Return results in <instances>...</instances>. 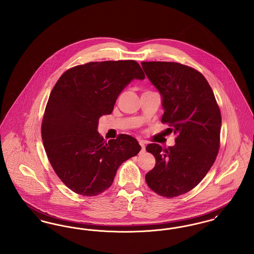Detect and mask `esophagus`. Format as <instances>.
<instances>
[{
	"label": "esophagus",
	"instance_id": "esophagus-1",
	"mask_svg": "<svg viewBox=\"0 0 254 254\" xmlns=\"http://www.w3.org/2000/svg\"><path fill=\"white\" fill-rule=\"evenodd\" d=\"M139 144H140V145H141V147H142V151H145V141H143V140H140V141H139Z\"/></svg>",
	"mask_w": 254,
	"mask_h": 254
}]
</instances>
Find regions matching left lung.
I'll list each match as a JSON object with an SVG mask.
<instances>
[{"label":"left lung","instance_id":"left-lung-1","mask_svg":"<svg viewBox=\"0 0 254 254\" xmlns=\"http://www.w3.org/2000/svg\"><path fill=\"white\" fill-rule=\"evenodd\" d=\"M142 67L162 96L161 121L176 135L175 145L166 149L146 145L156 164L145 182L156 193L172 198L191 190L212 167L220 146L221 112L210 85L192 67L171 62H143Z\"/></svg>","mask_w":254,"mask_h":254}]
</instances>
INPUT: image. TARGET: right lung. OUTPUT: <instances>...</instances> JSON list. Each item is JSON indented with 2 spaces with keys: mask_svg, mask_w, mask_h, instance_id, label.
Returning a JSON list of instances; mask_svg holds the SVG:
<instances>
[{
  "mask_svg": "<svg viewBox=\"0 0 254 254\" xmlns=\"http://www.w3.org/2000/svg\"><path fill=\"white\" fill-rule=\"evenodd\" d=\"M145 73L133 60L91 62L66 70L54 85L42 123V139L50 165L62 182L84 196L102 193L116 172L141 146L130 135L109 142L97 131L124 88Z\"/></svg>",
  "mask_w": 254,
  "mask_h": 254,
  "instance_id": "obj_1",
  "label": "right lung"
}]
</instances>
